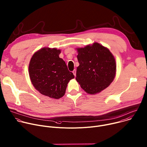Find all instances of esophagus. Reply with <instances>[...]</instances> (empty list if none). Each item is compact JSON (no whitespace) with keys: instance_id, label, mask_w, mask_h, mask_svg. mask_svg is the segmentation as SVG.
Wrapping results in <instances>:
<instances>
[{"instance_id":"1","label":"esophagus","mask_w":147,"mask_h":147,"mask_svg":"<svg viewBox=\"0 0 147 147\" xmlns=\"http://www.w3.org/2000/svg\"><path fill=\"white\" fill-rule=\"evenodd\" d=\"M72 73H73L74 75L75 76H76V69H74V70L72 71Z\"/></svg>"}]
</instances>
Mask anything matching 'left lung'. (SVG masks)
I'll use <instances>...</instances> for the list:
<instances>
[{
	"instance_id": "1",
	"label": "left lung",
	"mask_w": 147,
	"mask_h": 147,
	"mask_svg": "<svg viewBox=\"0 0 147 147\" xmlns=\"http://www.w3.org/2000/svg\"><path fill=\"white\" fill-rule=\"evenodd\" d=\"M76 49L79 63L76 81L88 94L100 93L115 77L116 64L114 56L107 47L97 42Z\"/></svg>"
}]
</instances>
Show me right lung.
I'll use <instances>...</instances> for the list:
<instances>
[{"mask_svg":"<svg viewBox=\"0 0 147 147\" xmlns=\"http://www.w3.org/2000/svg\"><path fill=\"white\" fill-rule=\"evenodd\" d=\"M61 50L45 47L36 51L29 64V75L35 89L51 98L64 96L67 84L74 75L59 57Z\"/></svg>","mask_w":147,"mask_h":147,"instance_id":"right-lung-1","label":"right lung"}]
</instances>
